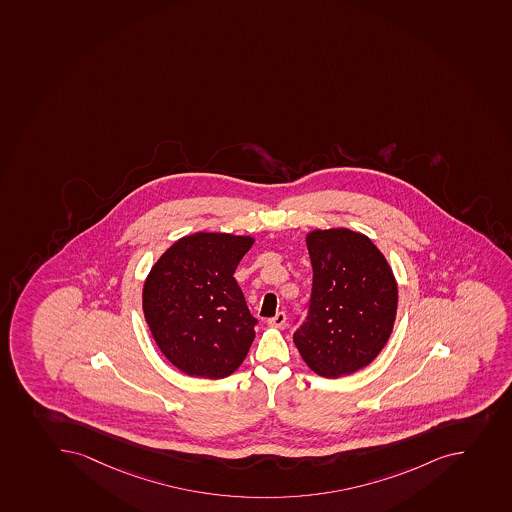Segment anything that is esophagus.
<instances>
[{"label":"esophagus","mask_w":512,"mask_h":512,"mask_svg":"<svg viewBox=\"0 0 512 512\" xmlns=\"http://www.w3.org/2000/svg\"><path fill=\"white\" fill-rule=\"evenodd\" d=\"M268 325L269 327H274V329H282L286 325V314L284 312H277L273 319L268 320Z\"/></svg>","instance_id":"obj_1"}]
</instances>
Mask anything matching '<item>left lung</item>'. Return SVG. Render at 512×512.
<instances>
[{"instance_id": "1", "label": "left lung", "mask_w": 512, "mask_h": 512, "mask_svg": "<svg viewBox=\"0 0 512 512\" xmlns=\"http://www.w3.org/2000/svg\"><path fill=\"white\" fill-rule=\"evenodd\" d=\"M306 244L311 304L294 344L312 372L344 377L377 359L390 339L397 279L382 251L359 231L317 228L307 233Z\"/></svg>"}]
</instances>
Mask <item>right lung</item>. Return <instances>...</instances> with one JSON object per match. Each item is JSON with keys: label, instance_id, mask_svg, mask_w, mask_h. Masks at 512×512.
<instances>
[{"label": "right lung", "instance_id": "obj_1", "mask_svg": "<svg viewBox=\"0 0 512 512\" xmlns=\"http://www.w3.org/2000/svg\"><path fill=\"white\" fill-rule=\"evenodd\" d=\"M253 244L251 235L198 231L177 239L145 277L153 340L188 377H230L248 355L258 320L233 274Z\"/></svg>", "mask_w": 512, "mask_h": 512}]
</instances>
